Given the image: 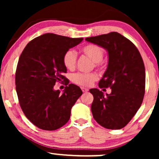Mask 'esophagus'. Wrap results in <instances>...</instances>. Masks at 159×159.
<instances>
[{
    "mask_svg": "<svg viewBox=\"0 0 159 159\" xmlns=\"http://www.w3.org/2000/svg\"><path fill=\"white\" fill-rule=\"evenodd\" d=\"M81 89H82V92H83V93H86V92H88V91L89 90L88 89L86 88H81Z\"/></svg>",
    "mask_w": 159,
    "mask_h": 159,
    "instance_id": "esophagus-1",
    "label": "esophagus"
}]
</instances>
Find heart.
<instances>
[{"mask_svg": "<svg viewBox=\"0 0 159 159\" xmlns=\"http://www.w3.org/2000/svg\"><path fill=\"white\" fill-rule=\"evenodd\" d=\"M80 51L94 62L95 66L103 69L104 64L103 59L105 50L103 47L95 44H88L81 48ZM77 64V54L72 50H68L63 56V64L68 70L72 71L75 69ZM98 80V75L95 73L84 74L77 73L73 75L72 81L81 86H90Z\"/></svg>", "mask_w": 159, "mask_h": 159, "instance_id": "heart-1", "label": "heart"}]
</instances>
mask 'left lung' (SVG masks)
<instances>
[{
    "label": "left lung",
    "mask_w": 159,
    "mask_h": 159,
    "mask_svg": "<svg viewBox=\"0 0 159 159\" xmlns=\"http://www.w3.org/2000/svg\"><path fill=\"white\" fill-rule=\"evenodd\" d=\"M85 40L103 47L108 53V68L98 86L110 88L111 93L104 95L98 89H90L94 98L91 105L93 118L106 129H121L135 115L144 98L145 71L142 56L135 45L118 32Z\"/></svg>",
    "instance_id": "8db88e82"
}]
</instances>
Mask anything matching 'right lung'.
<instances>
[{
    "label": "right lung",
    "mask_w": 159,
    "mask_h": 159,
    "mask_svg": "<svg viewBox=\"0 0 159 159\" xmlns=\"http://www.w3.org/2000/svg\"><path fill=\"white\" fill-rule=\"evenodd\" d=\"M83 38H71L47 33L30 41L17 64L15 84L19 105L26 117L44 130L59 129L69 121L71 109L82 91L64 76L65 52ZM65 82L62 94L53 89L56 82Z\"/></svg>",
    "instance_id": "add662e5"
}]
</instances>
